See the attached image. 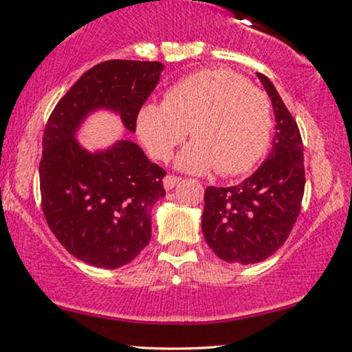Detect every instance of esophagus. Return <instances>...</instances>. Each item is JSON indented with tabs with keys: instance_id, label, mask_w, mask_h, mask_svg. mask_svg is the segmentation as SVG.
I'll return each instance as SVG.
<instances>
[{
	"instance_id": "esophagus-1",
	"label": "esophagus",
	"mask_w": 352,
	"mask_h": 352,
	"mask_svg": "<svg viewBox=\"0 0 352 352\" xmlns=\"http://www.w3.org/2000/svg\"><path fill=\"white\" fill-rule=\"evenodd\" d=\"M178 182H180V178L175 177V175H167L162 183H164V190L166 191H170L174 190V188L178 185Z\"/></svg>"
}]
</instances>
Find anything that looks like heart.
<instances>
[{
	"mask_svg": "<svg viewBox=\"0 0 352 352\" xmlns=\"http://www.w3.org/2000/svg\"><path fill=\"white\" fill-rule=\"evenodd\" d=\"M177 166L192 174L249 172L271 140V105L266 96L231 70H201L180 79L164 102H146L135 118L137 135L156 160H169L185 140Z\"/></svg>",
	"mask_w": 352,
	"mask_h": 352,
	"instance_id": "heart-1",
	"label": "heart"
}]
</instances>
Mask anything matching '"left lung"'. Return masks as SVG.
I'll return each mask as SVG.
<instances>
[{"mask_svg":"<svg viewBox=\"0 0 352 352\" xmlns=\"http://www.w3.org/2000/svg\"><path fill=\"white\" fill-rule=\"evenodd\" d=\"M256 76L273 103L276 133L270 157L236 186H209L204 195L202 234L228 263L252 265L274 254L298 219L305 191L303 142L298 126L274 84Z\"/></svg>","mask_w":352,"mask_h":352,"instance_id":"1","label":"left lung"}]
</instances>
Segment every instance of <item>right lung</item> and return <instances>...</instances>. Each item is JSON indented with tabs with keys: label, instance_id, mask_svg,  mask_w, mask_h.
Returning <instances> with one entry per match:
<instances>
[{
	"label": "right lung",
	"instance_id": "right-lung-1",
	"mask_svg": "<svg viewBox=\"0 0 352 352\" xmlns=\"http://www.w3.org/2000/svg\"><path fill=\"white\" fill-rule=\"evenodd\" d=\"M160 62L108 60L92 67L49 118L39 162L43 212L58 242L97 268L127 265L151 239V209L166 172L137 143L87 150L78 140L94 113L110 111L135 132L140 107L160 82Z\"/></svg>",
	"mask_w": 352,
	"mask_h": 352
}]
</instances>
